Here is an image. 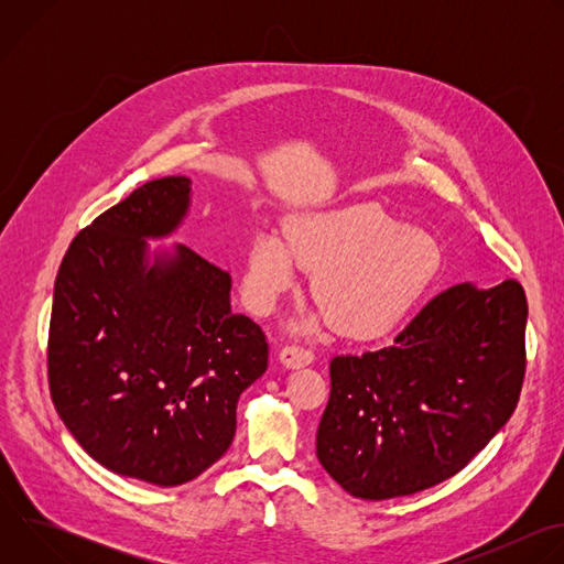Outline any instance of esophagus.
Masks as SVG:
<instances>
[{"label": "esophagus", "instance_id": "obj_1", "mask_svg": "<svg viewBox=\"0 0 564 564\" xmlns=\"http://www.w3.org/2000/svg\"><path fill=\"white\" fill-rule=\"evenodd\" d=\"M279 357H281L283 366H288V368H301V366L312 364V359H314L312 350H307V348H303V346H296V344L285 346Z\"/></svg>", "mask_w": 564, "mask_h": 564}]
</instances>
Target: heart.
Masks as SVG:
<instances>
[{
    "instance_id": "1",
    "label": "heart",
    "mask_w": 564,
    "mask_h": 564,
    "mask_svg": "<svg viewBox=\"0 0 564 564\" xmlns=\"http://www.w3.org/2000/svg\"><path fill=\"white\" fill-rule=\"evenodd\" d=\"M440 265L435 240L401 225L377 203L301 214L276 231L257 234L246 254L243 294L268 314L312 272V296L352 339H375L406 314Z\"/></svg>"
}]
</instances>
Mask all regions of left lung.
<instances>
[{"mask_svg":"<svg viewBox=\"0 0 564 564\" xmlns=\"http://www.w3.org/2000/svg\"><path fill=\"white\" fill-rule=\"evenodd\" d=\"M527 294L459 283L381 350L330 361L316 457L355 498L390 500L459 473L513 415L527 370Z\"/></svg>","mask_w":564,"mask_h":564,"instance_id":"8db88e82","label":"left lung"}]
</instances>
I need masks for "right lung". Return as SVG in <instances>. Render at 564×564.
Instances as JSON below:
<instances>
[{
    "label": "right lung",
    "mask_w": 564,
    "mask_h": 564,
    "mask_svg": "<svg viewBox=\"0 0 564 564\" xmlns=\"http://www.w3.org/2000/svg\"><path fill=\"white\" fill-rule=\"evenodd\" d=\"M185 176L144 183L68 246L53 292L48 388L96 462L178 487L225 455L238 397L268 370L259 324L229 307V272L187 246L147 263L178 227Z\"/></svg>",
    "instance_id": "1"
}]
</instances>
